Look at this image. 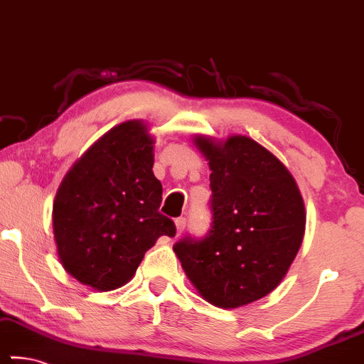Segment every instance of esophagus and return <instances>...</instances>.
<instances>
[{
  "mask_svg": "<svg viewBox=\"0 0 364 364\" xmlns=\"http://www.w3.org/2000/svg\"><path fill=\"white\" fill-rule=\"evenodd\" d=\"M186 218L181 217V218H176V228H177V235H181L183 230H186Z\"/></svg>",
  "mask_w": 364,
  "mask_h": 364,
  "instance_id": "esophagus-1",
  "label": "esophagus"
}]
</instances>
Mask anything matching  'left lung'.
<instances>
[{
    "mask_svg": "<svg viewBox=\"0 0 364 364\" xmlns=\"http://www.w3.org/2000/svg\"><path fill=\"white\" fill-rule=\"evenodd\" d=\"M210 166L213 221L202 240L187 236L173 251L200 296L221 309L272 292L305 233V207L287 167L247 136H195Z\"/></svg>",
    "mask_w": 364,
    "mask_h": 364,
    "instance_id": "left-lung-1",
    "label": "left lung"
}]
</instances>
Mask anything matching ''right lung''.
Segmentation results:
<instances>
[{
    "label": "right lung",
    "mask_w": 364,
    "mask_h": 364,
    "mask_svg": "<svg viewBox=\"0 0 364 364\" xmlns=\"http://www.w3.org/2000/svg\"><path fill=\"white\" fill-rule=\"evenodd\" d=\"M154 139L139 119L103 134L67 172L57 191L52 225L64 269L95 291L129 281L159 236L176 225L159 212L162 186Z\"/></svg>",
    "instance_id": "right-lung-1"
}]
</instances>
